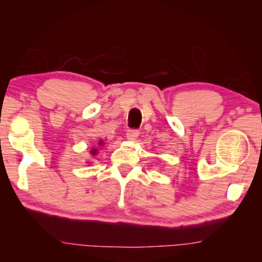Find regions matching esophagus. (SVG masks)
<instances>
[{"instance_id":"1","label":"esophagus","mask_w":262,"mask_h":262,"mask_svg":"<svg viewBox=\"0 0 262 262\" xmlns=\"http://www.w3.org/2000/svg\"><path fill=\"white\" fill-rule=\"evenodd\" d=\"M138 135H140V132H138V129H134V128H130V129H128L126 133L127 140L129 141H135Z\"/></svg>"}]
</instances>
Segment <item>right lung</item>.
I'll use <instances>...</instances> for the list:
<instances>
[{
	"mask_svg": "<svg viewBox=\"0 0 262 262\" xmlns=\"http://www.w3.org/2000/svg\"><path fill=\"white\" fill-rule=\"evenodd\" d=\"M99 144H101V142H100V143H99ZM93 153H96V151H93Z\"/></svg>",
	"mask_w": 262,
	"mask_h": 262,
	"instance_id": "obj_1",
	"label": "right lung"
}]
</instances>
